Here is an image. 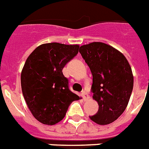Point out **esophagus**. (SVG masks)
Listing matches in <instances>:
<instances>
[{
    "label": "esophagus",
    "mask_w": 149,
    "mask_h": 149,
    "mask_svg": "<svg viewBox=\"0 0 149 149\" xmlns=\"http://www.w3.org/2000/svg\"><path fill=\"white\" fill-rule=\"evenodd\" d=\"M81 95H82V97H83V99H84V101H86L87 99H88L89 98V95H88L86 92H84V91H83V92H82Z\"/></svg>",
    "instance_id": "34e87169"
}]
</instances>
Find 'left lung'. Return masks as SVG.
I'll return each instance as SVG.
<instances>
[{"mask_svg":"<svg viewBox=\"0 0 149 149\" xmlns=\"http://www.w3.org/2000/svg\"><path fill=\"white\" fill-rule=\"evenodd\" d=\"M79 52L93 76L91 92L99 106L90 118L102 125L115 122L125 110L132 92L134 78L128 60L102 42L82 45Z\"/></svg>","mask_w":149,"mask_h":149,"instance_id":"obj_1","label":"left lung"}]
</instances>
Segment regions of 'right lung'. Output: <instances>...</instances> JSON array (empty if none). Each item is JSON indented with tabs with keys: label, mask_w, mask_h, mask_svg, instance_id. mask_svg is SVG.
I'll list each match as a JSON object with an SVG mask.
<instances>
[{
	"label": "right lung",
	"mask_w": 149,
	"mask_h": 149,
	"mask_svg": "<svg viewBox=\"0 0 149 149\" xmlns=\"http://www.w3.org/2000/svg\"><path fill=\"white\" fill-rule=\"evenodd\" d=\"M79 45L47 43L27 58L21 71V89L27 107L41 123L53 125L65 118L79 96L69 89L62 73L66 64L78 53Z\"/></svg>",
	"instance_id": "add662e5"
}]
</instances>
